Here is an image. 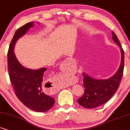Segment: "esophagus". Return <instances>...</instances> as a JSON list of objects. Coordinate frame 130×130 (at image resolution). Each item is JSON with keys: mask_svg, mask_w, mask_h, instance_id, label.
<instances>
[{"mask_svg": "<svg viewBox=\"0 0 130 130\" xmlns=\"http://www.w3.org/2000/svg\"><path fill=\"white\" fill-rule=\"evenodd\" d=\"M67 61H64V62H63V63H62V65L63 67H64L66 68V67L67 66ZM49 84H50L51 85H52V89H51V92L52 93H55L56 92V91H58L59 90V88L58 87V86L56 85V84H55V82L54 81H51L49 83Z\"/></svg>", "mask_w": 130, "mask_h": 130, "instance_id": "obj_1", "label": "esophagus"}]
</instances>
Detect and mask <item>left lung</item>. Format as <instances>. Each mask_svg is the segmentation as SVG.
Wrapping results in <instances>:
<instances>
[{
  "instance_id": "1",
  "label": "left lung",
  "mask_w": 130,
  "mask_h": 130,
  "mask_svg": "<svg viewBox=\"0 0 130 130\" xmlns=\"http://www.w3.org/2000/svg\"><path fill=\"white\" fill-rule=\"evenodd\" d=\"M112 34V39L121 47V61L120 68L112 77L107 79H96L83 73L85 92L78 100V102L85 108H94L105 103L116 92L120 86L124 71V52L117 36L114 32Z\"/></svg>"
}]
</instances>
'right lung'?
<instances>
[{
  "label": "right lung",
  "mask_w": 130,
  "mask_h": 130,
  "mask_svg": "<svg viewBox=\"0 0 130 130\" xmlns=\"http://www.w3.org/2000/svg\"><path fill=\"white\" fill-rule=\"evenodd\" d=\"M33 23H26L16 31L8 50V68L10 81L18 99L29 109L43 112L50 109L55 103L54 98L45 94L42 89L43 75L46 68H26L18 62L13 52L16 42L34 26Z\"/></svg>",
  "instance_id": "right-lung-1"
}]
</instances>
